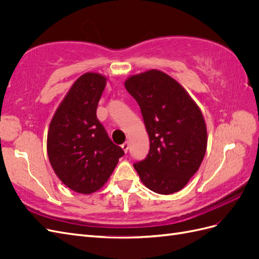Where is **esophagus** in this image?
I'll list each match as a JSON object with an SVG mask.
<instances>
[{"label":"esophagus","instance_id":"obj_1","mask_svg":"<svg viewBox=\"0 0 259 259\" xmlns=\"http://www.w3.org/2000/svg\"><path fill=\"white\" fill-rule=\"evenodd\" d=\"M122 149L124 150V152L126 153V152L128 151V149H130V143H128V142H125V143L122 145Z\"/></svg>","mask_w":259,"mask_h":259}]
</instances>
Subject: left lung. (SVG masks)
I'll list each match as a JSON object with an SVG mask.
<instances>
[{"label": "left lung", "instance_id": "obj_1", "mask_svg": "<svg viewBox=\"0 0 259 259\" xmlns=\"http://www.w3.org/2000/svg\"><path fill=\"white\" fill-rule=\"evenodd\" d=\"M125 89L135 98L150 139L146 158L134 167L149 189L182 190L204 158L207 133L199 107L178 82L158 70L133 75Z\"/></svg>", "mask_w": 259, "mask_h": 259}]
</instances>
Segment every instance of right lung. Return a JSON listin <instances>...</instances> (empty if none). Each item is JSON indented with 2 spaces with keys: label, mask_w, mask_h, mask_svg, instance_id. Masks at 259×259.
<instances>
[{
  "label": "right lung",
  "mask_w": 259,
  "mask_h": 259,
  "mask_svg": "<svg viewBox=\"0 0 259 259\" xmlns=\"http://www.w3.org/2000/svg\"><path fill=\"white\" fill-rule=\"evenodd\" d=\"M106 77L85 73L58 107L48 134L49 159L55 173L70 189L84 194L105 185L124 155L96 115Z\"/></svg>",
  "instance_id": "1"
}]
</instances>
